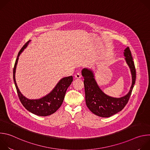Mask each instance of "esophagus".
I'll return each instance as SVG.
<instances>
[{"instance_id":"1","label":"esophagus","mask_w":150,"mask_h":150,"mask_svg":"<svg viewBox=\"0 0 150 150\" xmlns=\"http://www.w3.org/2000/svg\"><path fill=\"white\" fill-rule=\"evenodd\" d=\"M81 74H79V73H77V74L75 75V79H80V78H81Z\"/></svg>"}]
</instances>
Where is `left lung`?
Wrapping results in <instances>:
<instances>
[{
    "label": "left lung",
    "instance_id": "left-lung-1",
    "mask_svg": "<svg viewBox=\"0 0 150 150\" xmlns=\"http://www.w3.org/2000/svg\"><path fill=\"white\" fill-rule=\"evenodd\" d=\"M124 56L131 69L132 83L129 92L120 98H114L105 94L99 88L90 69H83L82 75L84 78L83 84L85 102L91 112L102 117H108L121 111L127 103L131 96L136 80V69L129 47L125 49Z\"/></svg>",
    "mask_w": 150,
    "mask_h": 150
}]
</instances>
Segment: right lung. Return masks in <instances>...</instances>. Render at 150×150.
Returning a JSON list of instances; mask_svg holds the SVG:
<instances>
[{"instance_id": "obj_1", "label": "right lung", "mask_w": 150, "mask_h": 150, "mask_svg": "<svg viewBox=\"0 0 150 150\" xmlns=\"http://www.w3.org/2000/svg\"><path fill=\"white\" fill-rule=\"evenodd\" d=\"M30 41H27L18 53L13 70V77L19 99L24 108L32 113L46 116L56 112L61 106L68 88L73 81L72 76L62 78L56 85L55 88L48 95L38 100H29L25 97L19 91L15 81V74L18 57L24 49L27 46Z\"/></svg>"}]
</instances>
